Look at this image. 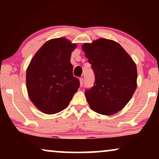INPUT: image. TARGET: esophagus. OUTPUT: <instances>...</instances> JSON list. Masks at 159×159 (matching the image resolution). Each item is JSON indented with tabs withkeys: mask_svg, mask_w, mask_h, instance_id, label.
Returning a JSON list of instances; mask_svg holds the SVG:
<instances>
[{
	"mask_svg": "<svg viewBox=\"0 0 159 159\" xmlns=\"http://www.w3.org/2000/svg\"><path fill=\"white\" fill-rule=\"evenodd\" d=\"M80 87H82V85H83V82H84L83 78L82 77L80 78Z\"/></svg>",
	"mask_w": 159,
	"mask_h": 159,
	"instance_id": "1",
	"label": "esophagus"
}]
</instances>
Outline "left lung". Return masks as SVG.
Returning <instances> with one entry per match:
<instances>
[{"label":"left lung","instance_id":"obj_1","mask_svg":"<svg viewBox=\"0 0 159 159\" xmlns=\"http://www.w3.org/2000/svg\"><path fill=\"white\" fill-rule=\"evenodd\" d=\"M82 51L94 71V86L85 91L91 109L110 116L123 109L137 88V66L125 49L114 40L99 38L84 43Z\"/></svg>","mask_w":159,"mask_h":159}]
</instances>
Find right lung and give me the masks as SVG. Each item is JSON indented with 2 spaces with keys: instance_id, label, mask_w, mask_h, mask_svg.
<instances>
[{
  "instance_id": "add662e5",
  "label": "right lung",
  "mask_w": 159,
  "mask_h": 159,
  "mask_svg": "<svg viewBox=\"0 0 159 159\" xmlns=\"http://www.w3.org/2000/svg\"><path fill=\"white\" fill-rule=\"evenodd\" d=\"M76 47V43L65 38L51 39L37 51L27 67L28 95L44 114H54L65 109L79 88L80 81L73 76L70 62Z\"/></svg>"
}]
</instances>
